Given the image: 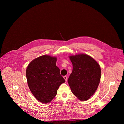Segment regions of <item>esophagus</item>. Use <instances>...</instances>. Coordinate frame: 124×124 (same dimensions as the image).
<instances>
[{
  "mask_svg": "<svg viewBox=\"0 0 124 124\" xmlns=\"http://www.w3.org/2000/svg\"><path fill=\"white\" fill-rule=\"evenodd\" d=\"M63 78H64L65 79L66 82H67V76H64Z\"/></svg>",
  "mask_w": 124,
  "mask_h": 124,
  "instance_id": "34e87169",
  "label": "esophagus"
}]
</instances>
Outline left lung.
<instances>
[{
	"label": "left lung",
	"mask_w": 124,
	"mask_h": 124,
	"mask_svg": "<svg viewBox=\"0 0 124 124\" xmlns=\"http://www.w3.org/2000/svg\"><path fill=\"white\" fill-rule=\"evenodd\" d=\"M73 64V71L68 82L70 90L80 101L89 99L99 85L101 69L98 63L86 54L69 56Z\"/></svg>",
	"instance_id": "left-lung-1"
}]
</instances>
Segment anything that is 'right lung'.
Segmentation results:
<instances>
[{"instance_id":"add662e5","label":"right lung","mask_w":124,"mask_h":124,"mask_svg":"<svg viewBox=\"0 0 124 124\" xmlns=\"http://www.w3.org/2000/svg\"><path fill=\"white\" fill-rule=\"evenodd\" d=\"M57 58L44 55L28 65L26 76L29 89L38 101L50 102L56 95L60 85L65 82L56 65Z\"/></svg>"}]
</instances>
